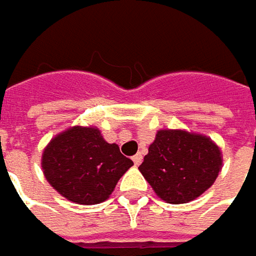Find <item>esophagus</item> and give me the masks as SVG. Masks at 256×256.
Returning <instances> with one entry per match:
<instances>
[{"label":"esophagus","instance_id":"1","mask_svg":"<svg viewBox=\"0 0 256 256\" xmlns=\"http://www.w3.org/2000/svg\"><path fill=\"white\" fill-rule=\"evenodd\" d=\"M132 162H134V164H136V166H140V164H141V162H142V156L138 153V154H136L134 157H132Z\"/></svg>","mask_w":256,"mask_h":256}]
</instances>
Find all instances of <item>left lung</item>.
I'll list each match as a JSON object with an SVG mask.
<instances>
[{
  "instance_id": "1",
  "label": "left lung",
  "mask_w": 256,
  "mask_h": 256,
  "mask_svg": "<svg viewBox=\"0 0 256 256\" xmlns=\"http://www.w3.org/2000/svg\"><path fill=\"white\" fill-rule=\"evenodd\" d=\"M222 168V150L210 137L186 130H160L138 169L158 198L186 204L210 188Z\"/></svg>"
}]
</instances>
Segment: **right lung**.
I'll return each instance as SVG.
<instances>
[{"label":"right lung","mask_w":256,"mask_h":256,"mask_svg":"<svg viewBox=\"0 0 256 256\" xmlns=\"http://www.w3.org/2000/svg\"><path fill=\"white\" fill-rule=\"evenodd\" d=\"M49 185L68 201L94 206L106 201L118 180L134 164L108 142L96 126H70L52 138L42 153Z\"/></svg>","instance_id":"right-lung-1"}]
</instances>
